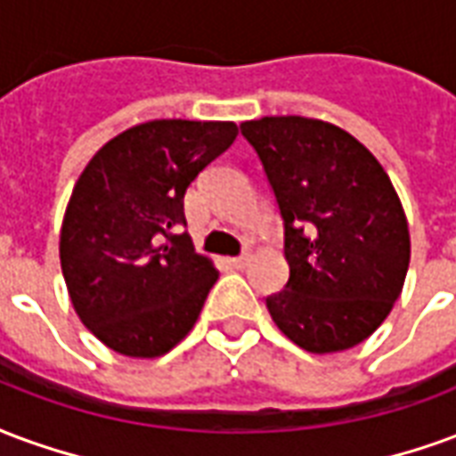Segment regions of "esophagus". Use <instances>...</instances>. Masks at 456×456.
Wrapping results in <instances>:
<instances>
[{
    "instance_id": "obj_1",
    "label": "esophagus",
    "mask_w": 456,
    "mask_h": 456,
    "mask_svg": "<svg viewBox=\"0 0 456 456\" xmlns=\"http://www.w3.org/2000/svg\"><path fill=\"white\" fill-rule=\"evenodd\" d=\"M248 260H250V255L245 252V255L231 257V260H228V265H231V267H235V269H242V267H245V265H248Z\"/></svg>"
}]
</instances>
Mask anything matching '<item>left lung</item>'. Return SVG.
I'll return each instance as SVG.
<instances>
[{
  "mask_svg": "<svg viewBox=\"0 0 456 456\" xmlns=\"http://www.w3.org/2000/svg\"><path fill=\"white\" fill-rule=\"evenodd\" d=\"M284 221L289 281L272 321L315 354L350 350L384 323L411 262L403 206L379 159L350 133L304 116L240 123Z\"/></svg>",
  "mask_w": 456,
  "mask_h": 456,
  "instance_id": "left-lung-1",
  "label": "left lung"
}]
</instances>
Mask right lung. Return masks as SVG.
Wrapping results in <instances>:
<instances>
[{
  "label": "right lung",
  "instance_id": "obj_1",
  "mask_svg": "<svg viewBox=\"0 0 456 456\" xmlns=\"http://www.w3.org/2000/svg\"><path fill=\"white\" fill-rule=\"evenodd\" d=\"M238 135L232 121L162 118L106 142L69 196L60 267L79 321L126 357L169 352L194 328L218 272L194 252L184 194Z\"/></svg>",
  "mask_w": 456,
  "mask_h": 456
}]
</instances>
